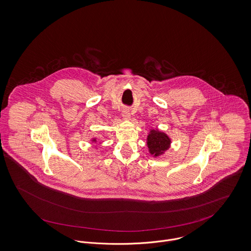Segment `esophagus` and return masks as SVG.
I'll return each mask as SVG.
<instances>
[{"label": "esophagus", "mask_w": 251, "mask_h": 251, "mask_svg": "<svg viewBox=\"0 0 251 251\" xmlns=\"http://www.w3.org/2000/svg\"><path fill=\"white\" fill-rule=\"evenodd\" d=\"M122 116L126 120H130L131 119V112H130V111H128V110H124L122 112Z\"/></svg>", "instance_id": "34e87169"}]
</instances>
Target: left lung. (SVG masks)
Listing matches in <instances>:
<instances>
[{"mask_svg": "<svg viewBox=\"0 0 251 251\" xmlns=\"http://www.w3.org/2000/svg\"><path fill=\"white\" fill-rule=\"evenodd\" d=\"M171 139L167 133L159 130L158 128H152L146 138V146L149 154L153 158H159L163 156L170 148Z\"/></svg>", "mask_w": 251, "mask_h": 251, "instance_id": "8db88e82", "label": "left lung"}]
</instances>
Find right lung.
I'll use <instances>...</instances> for the list:
<instances>
[{
    "mask_svg": "<svg viewBox=\"0 0 251 251\" xmlns=\"http://www.w3.org/2000/svg\"><path fill=\"white\" fill-rule=\"evenodd\" d=\"M90 141H91L92 143L97 144V137H93V138H91ZM99 144H102V142H99ZM94 148H95V149H98V145H95V146H94Z\"/></svg>",
    "mask_w": 251,
    "mask_h": 251,
    "instance_id": "right-lung-1",
    "label": "right lung"
}]
</instances>
